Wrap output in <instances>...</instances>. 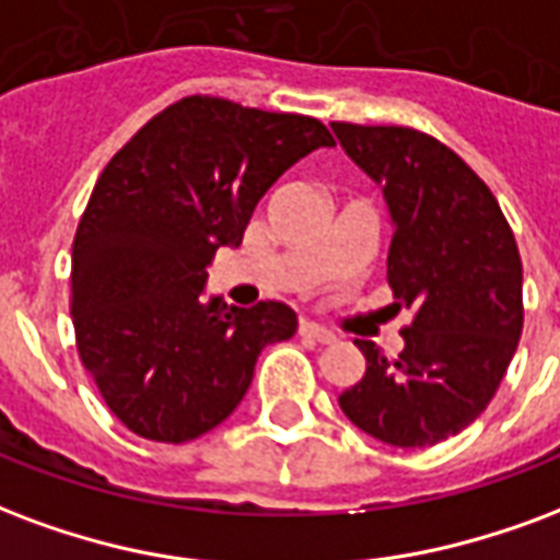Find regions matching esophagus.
Segmentation results:
<instances>
[{
    "label": "esophagus",
    "instance_id": "obj_1",
    "mask_svg": "<svg viewBox=\"0 0 560 560\" xmlns=\"http://www.w3.org/2000/svg\"><path fill=\"white\" fill-rule=\"evenodd\" d=\"M300 335H305V338H312V341H317V343L335 341V335L329 332V329H323V326H317V323H312V320L300 323Z\"/></svg>",
    "mask_w": 560,
    "mask_h": 560
}]
</instances>
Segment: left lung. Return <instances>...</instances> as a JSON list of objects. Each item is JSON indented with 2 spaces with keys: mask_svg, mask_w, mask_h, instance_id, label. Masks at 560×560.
I'll use <instances>...</instances> for the list:
<instances>
[{
  "mask_svg": "<svg viewBox=\"0 0 560 560\" xmlns=\"http://www.w3.org/2000/svg\"><path fill=\"white\" fill-rule=\"evenodd\" d=\"M338 142L383 186L395 222L388 288L409 308L404 350L355 341L364 376L343 416L395 448L436 445L487 409L523 335V260L499 201L448 144L412 127L332 121Z\"/></svg>",
  "mask_w": 560,
  "mask_h": 560,
  "instance_id": "8db88e82",
  "label": "left lung"
}]
</instances>
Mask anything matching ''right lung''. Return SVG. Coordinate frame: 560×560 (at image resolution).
Returning a JSON list of instances; mask_svg holds the SVG:
<instances>
[{"instance_id":"1","label":"right lung","mask_w":560,"mask_h":560,"mask_svg":"<svg viewBox=\"0 0 560 560\" xmlns=\"http://www.w3.org/2000/svg\"><path fill=\"white\" fill-rule=\"evenodd\" d=\"M317 118L192 94L165 106L94 184L70 258L82 368L124 428L189 442L222 424L267 343L296 332L284 302H201L207 264L296 160L332 148Z\"/></svg>"}]
</instances>
